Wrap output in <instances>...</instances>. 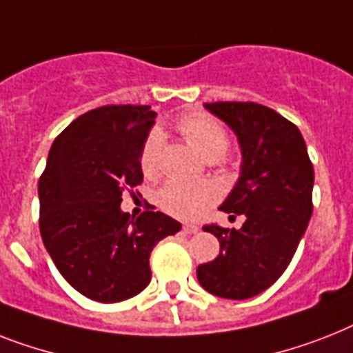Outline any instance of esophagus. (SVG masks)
Segmentation results:
<instances>
[{
  "label": "esophagus",
  "instance_id": "34e87169",
  "mask_svg": "<svg viewBox=\"0 0 353 353\" xmlns=\"http://www.w3.org/2000/svg\"><path fill=\"white\" fill-rule=\"evenodd\" d=\"M183 230H185V234H197V232H199V226H197V225H185V226H183Z\"/></svg>",
  "mask_w": 353,
  "mask_h": 353
}]
</instances>
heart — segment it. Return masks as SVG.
Returning <instances> with one entry per match:
<instances>
[{
    "mask_svg": "<svg viewBox=\"0 0 353 353\" xmlns=\"http://www.w3.org/2000/svg\"><path fill=\"white\" fill-rule=\"evenodd\" d=\"M177 132L188 145L205 159L214 161L228 150L230 137L221 123L214 117L196 112L183 116L177 121ZM139 167L147 179H156L163 168V134L154 130L143 143L139 152ZM219 192L212 183L168 181L157 194V203L163 210L185 221H196L217 201Z\"/></svg>",
    "mask_w": 353,
    "mask_h": 353,
    "instance_id": "obj_1",
    "label": "heart"
}]
</instances>
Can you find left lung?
<instances>
[{"label":"left lung","mask_w":353,"mask_h":353,"mask_svg":"<svg viewBox=\"0 0 353 353\" xmlns=\"http://www.w3.org/2000/svg\"><path fill=\"white\" fill-rule=\"evenodd\" d=\"M236 132L243 152L239 181L219 210L245 216L239 230L205 225L219 256L197 266L206 292L248 299L270 288L290 265L312 216L314 167L299 128L252 101L205 103Z\"/></svg>","instance_id":"1"}]
</instances>
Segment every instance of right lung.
I'll return each instance as SVG.
<instances>
[{
  "mask_svg": "<svg viewBox=\"0 0 353 353\" xmlns=\"http://www.w3.org/2000/svg\"><path fill=\"white\" fill-rule=\"evenodd\" d=\"M156 112L107 105L74 119L56 137L37 185L43 245L67 283L88 299L117 303L147 288L157 243L181 225L156 212H121L123 192L143 183L139 152Z\"/></svg>",
  "mask_w": 353,
  "mask_h": 353,
  "instance_id": "add662e5",
  "label": "right lung"
}]
</instances>
